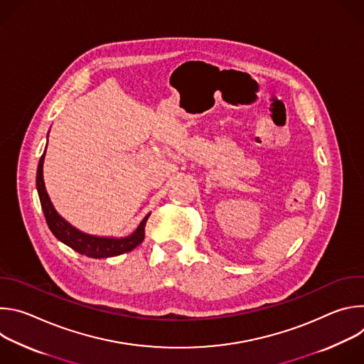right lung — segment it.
Returning a JSON list of instances; mask_svg holds the SVG:
<instances>
[{"label": "right lung", "instance_id": "obj_1", "mask_svg": "<svg viewBox=\"0 0 364 364\" xmlns=\"http://www.w3.org/2000/svg\"><path fill=\"white\" fill-rule=\"evenodd\" d=\"M47 146V145H46ZM44 154L43 152L41 159L38 161L37 167V177H36V184H37V191L41 203V209L47 222L48 229L51 230L62 243L68 245L73 250L89 256V257H112L118 256L121 253L131 252L135 249L139 243H142L144 236H145V223L149 218V213L142 219L139 226L128 236L125 237H105V236H93L80 232L79 229L73 228L69 222H66L53 207L50 201V197L46 191L44 187V180H43V163H44Z\"/></svg>", "mask_w": 364, "mask_h": 364}]
</instances>
